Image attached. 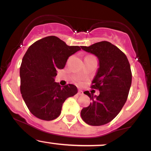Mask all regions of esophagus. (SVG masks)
I'll return each instance as SVG.
<instances>
[{"mask_svg":"<svg viewBox=\"0 0 151 151\" xmlns=\"http://www.w3.org/2000/svg\"><path fill=\"white\" fill-rule=\"evenodd\" d=\"M78 94L80 95V96H82L83 94H84V92H83L82 90L81 89H79V91H78Z\"/></svg>","mask_w":151,"mask_h":151,"instance_id":"esophagus-1","label":"esophagus"}]
</instances>
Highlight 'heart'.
<instances>
[{
	"label": "heart",
	"mask_w": 151,
	"mask_h": 151,
	"mask_svg": "<svg viewBox=\"0 0 151 151\" xmlns=\"http://www.w3.org/2000/svg\"><path fill=\"white\" fill-rule=\"evenodd\" d=\"M87 57H89V56H87Z\"/></svg>",
	"instance_id": "obj_1"
}]
</instances>
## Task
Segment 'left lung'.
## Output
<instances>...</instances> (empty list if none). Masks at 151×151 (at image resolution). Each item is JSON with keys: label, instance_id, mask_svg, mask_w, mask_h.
<instances>
[{"label": "left lung", "instance_id": "8db88e82", "mask_svg": "<svg viewBox=\"0 0 151 151\" xmlns=\"http://www.w3.org/2000/svg\"><path fill=\"white\" fill-rule=\"evenodd\" d=\"M81 47L97 57L99 65L91 85L99 95L84 91L92 101L81 111V119L91 126L104 125L116 116L127 100L132 81L131 66L125 54L107 41Z\"/></svg>", "mask_w": 151, "mask_h": 151}]
</instances>
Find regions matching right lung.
Listing matches in <instances>:
<instances>
[{
  "label": "right lung",
  "mask_w": 151,
  "mask_h": 151,
  "mask_svg": "<svg viewBox=\"0 0 151 151\" xmlns=\"http://www.w3.org/2000/svg\"><path fill=\"white\" fill-rule=\"evenodd\" d=\"M79 50L80 47L68 46L55 36L42 38L29 47L20 68V92L35 116L45 121L57 119L65 100L77 93L74 84L61 86L55 77L69 57Z\"/></svg>",
  "instance_id": "right-lung-1"
}]
</instances>
